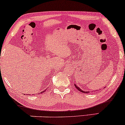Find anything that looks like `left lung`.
<instances>
[{
    "mask_svg": "<svg viewBox=\"0 0 125 125\" xmlns=\"http://www.w3.org/2000/svg\"><path fill=\"white\" fill-rule=\"evenodd\" d=\"M74 86H75V87L77 89V90H79V91L81 92L84 93V94H89V93H90V92H88V91H87V92H86V91H84V90H82V89H80L79 87L77 86V85H76V84H74Z\"/></svg>",
    "mask_w": 125,
    "mask_h": 125,
    "instance_id": "8db88e82",
    "label": "left lung"
}]
</instances>
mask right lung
I'll return each instance as SVG.
<instances>
[{
  "mask_svg": "<svg viewBox=\"0 0 125 125\" xmlns=\"http://www.w3.org/2000/svg\"><path fill=\"white\" fill-rule=\"evenodd\" d=\"M46 89H45V90H44L43 92H41V94H42V92H44V91H46Z\"/></svg>",
  "mask_w": 125,
  "mask_h": 125,
  "instance_id": "add662e5",
  "label": "right lung"
}]
</instances>
